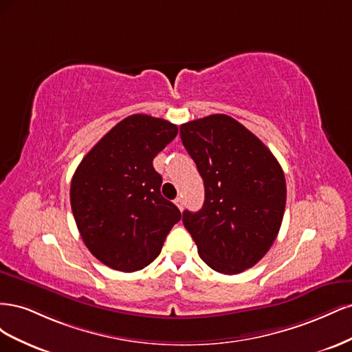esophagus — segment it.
<instances>
[{"mask_svg": "<svg viewBox=\"0 0 352 352\" xmlns=\"http://www.w3.org/2000/svg\"><path fill=\"white\" fill-rule=\"evenodd\" d=\"M175 204L177 206V208L182 211L184 210V199H182V197H177L176 199H175Z\"/></svg>", "mask_w": 352, "mask_h": 352, "instance_id": "34e87169", "label": "esophagus"}]
</instances>
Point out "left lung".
<instances>
[{
    "label": "left lung",
    "mask_w": 352,
    "mask_h": 352,
    "mask_svg": "<svg viewBox=\"0 0 352 352\" xmlns=\"http://www.w3.org/2000/svg\"><path fill=\"white\" fill-rule=\"evenodd\" d=\"M180 140L204 180V206L184 225L212 270L238 274L257 264L278 236L286 204L285 175L257 136L226 114L180 126Z\"/></svg>",
    "instance_id": "8db88e82"
}]
</instances>
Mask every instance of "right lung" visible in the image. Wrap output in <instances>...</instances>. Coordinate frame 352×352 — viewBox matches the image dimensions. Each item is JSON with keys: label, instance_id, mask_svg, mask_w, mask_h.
<instances>
[{"label": "right lung", "instance_id": "1", "mask_svg": "<svg viewBox=\"0 0 352 352\" xmlns=\"http://www.w3.org/2000/svg\"><path fill=\"white\" fill-rule=\"evenodd\" d=\"M177 126L148 114L117 123L83 157L72 177L70 204L80 236L95 258L119 272H136L162 252L182 217L160 188L154 157Z\"/></svg>", "mask_w": 352, "mask_h": 352}]
</instances>
